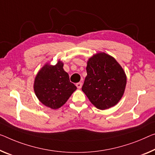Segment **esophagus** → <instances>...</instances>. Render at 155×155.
<instances>
[{
    "label": "esophagus",
    "mask_w": 155,
    "mask_h": 155,
    "mask_svg": "<svg viewBox=\"0 0 155 155\" xmlns=\"http://www.w3.org/2000/svg\"><path fill=\"white\" fill-rule=\"evenodd\" d=\"M82 82H78L77 84H76V87H78V89H81V88H82Z\"/></svg>",
    "instance_id": "esophagus-1"
}]
</instances>
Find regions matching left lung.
I'll return each mask as SVG.
<instances>
[{"mask_svg":"<svg viewBox=\"0 0 155 155\" xmlns=\"http://www.w3.org/2000/svg\"><path fill=\"white\" fill-rule=\"evenodd\" d=\"M82 91L96 108L104 110L116 105L124 94L127 78L113 57L99 53L89 58Z\"/></svg>","mask_w":155,"mask_h":155,"instance_id":"8db88e82","label":"left lung"}]
</instances>
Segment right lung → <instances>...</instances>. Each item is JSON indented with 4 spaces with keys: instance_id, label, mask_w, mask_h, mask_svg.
Returning a JSON list of instances; mask_svg holds the SVG:
<instances>
[{
    "instance_id": "right-lung-1",
    "label": "right lung",
    "mask_w": 155,
    "mask_h": 155,
    "mask_svg": "<svg viewBox=\"0 0 155 155\" xmlns=\"http://www.w3.org/2000/svg\"><path fill=\"white\" fill-rule=\"evenodd\" d=\"M64 64H46L38 72L34 83L37 98L44 105L56 109L66 103L77 87L70 82L68 74L64 70Z\"/></svg>"
}]
</instances>
